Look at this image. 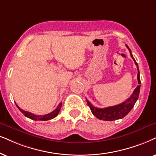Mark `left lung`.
Instances as JSON below:
<instances>
[{
	"mask_svg": "<svg viewBox=\"0 0 156 156\" xmlns=\"http://www.w3.org/2000/svg\"><path fill=\"white\" fill-rule=\"evenodd\" d=\"M126 47H127L128 50H129V52H130V55L132 58L133 59L134 62L136 66H137V80H138V86L136 87V88L134 90L133 94L129 96V98H128L126 101L122 102V104H117V105L109 106V107L106 108H97L95 107L94 106H93L88 101V100L86 98V101L88 106L90 107V111H91L92 114H94L95 117L98 118V119L104 120V121H114V120H117L122 119V118L125 117L127 114L131 111V109H133L134 105H135L137 100L138 99L139 97V94H140V71L138 66L137 63L136 62L135 58H133V54H132L131 50H129V47L126 44Z\"/></svg>",
	"mask_w": 156,
	"mask_h": 156,
	"instance_id": "8db88e82",
	"label": "left lung"
}]
</instances>
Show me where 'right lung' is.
<instances>
[{
	"mask_svg": "<svg viewBox=\"0 0 156 156\" xmlns=\"http://www.w3.org/2000/svg\"><path fill=\"white\" fill-rule=\"evenodd\" d=\"M16 105L18 109L20 110V112L23 114V115L25 116V117H28V118H29V119H31L32 120H35V121H37V120L47 121V120L53 119V118H55V117H57V116H58L59 112H60L61 107H62V103H60L59 104V105L58 106V107H57L56 109L54 110V111L50 112V113H49L47 114H44V115H35V114L31 113V112L24 111V110L21 109L16 104Z\"/></svg>",
	"mask_w": 156,
	"mask_h": 156,
	"instance_id": "add662e5",
	"label": "right lung"
}]
</instances>
